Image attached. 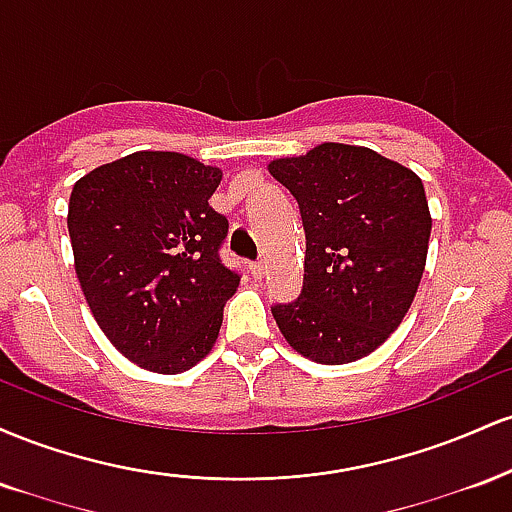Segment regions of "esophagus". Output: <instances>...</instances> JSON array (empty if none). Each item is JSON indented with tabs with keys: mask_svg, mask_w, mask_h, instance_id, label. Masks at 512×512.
Listing matches in <instances>:
<instances>
[{
	"mask_svg": "<svg viewBox=\"0 0 512 512\" xmlns=\"http://www.w3.org/2000/svg\"><path fill=\"white\" fill-rule=\"evenodd\" d=\"M250 274L255 276L257 281H262L264 274H267V264H264V262H252L250 264Z\"/></svg>",
	"mask_w": 512,
	"mask_h": 512,
	"instance_id": "34e87169",
	"label": "esophagus"
}]
</instances>
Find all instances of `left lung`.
Returning <instances> with one entry per match:
<instances>
[{"mask_svg":"<svg viewBox=\"0 0 512 512\" xmlns=\"http://www.w3.org/2000/svg\"><path fill=\"white\" fill-rule=\"evenodd\" d=\"M269 173L296 197L305 231L303 289L272 305L276 325L317 363L368 356L397 330L424 274V182L375 151L332 142L272 161Z\"/></svg>","mask_w":512,"mask_h":512,"instance_id":"obj_1","label":"left lung"}]
</instances>
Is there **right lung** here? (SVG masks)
<instances>
[{
	"mask_svg": "<svg viewBox=\"0 0 512 512\" xmlns=\"http://www.w3.org/2000/svg\"><path fill=\"white\" fill-rule=\"evenodd\" d=\"M221 170L139 151L91 170L69 197L76 276L105 337L132 363L182 373L219 337L240 274L221 260Z\"/></svg>",
	"mask_w": 512,
	"mask_h": 512,
	"instance_id": "add662e5",
	"label": "right lung"
}]
</instances>
